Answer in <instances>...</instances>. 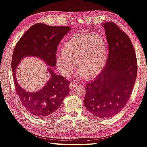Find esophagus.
<instances>
[{
	"label": "esophagus",
	"instance_id": "obj_1",
	"mask_svg": "<svg viewBox=\"0 0 147 147\" xmlns=\"http://www.w3.org/2000/svg\"><path fill=\"white\" fill-rule=\"evenodd\" d=\"M75 85H76V83L74 82L73 81H70V84H69V87H70V89H72L75 86Z\"/></svg>",
	"mask_w": 147,
	"mask_h": 147
}]
</instances>
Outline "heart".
<instances>
[{
  "mask_svg": "<svg viewBox=\"0 0 147 147\" xmlns=\"http://www.w3.org/2000/svg\"><path fill=\"white\" fill-rule=\"evenodd\" d=\"M107 50V42L101 35L94 33L76 34L66 42L64 50L57 54V66L63 75H68L76 61L80 75L94 77L105 67Z\"/></svg>",
  "mask_w": 147,
  "mask_h": 147,
  "instance_id": "heart-1",
  "label": "heart"
}]
</instances>
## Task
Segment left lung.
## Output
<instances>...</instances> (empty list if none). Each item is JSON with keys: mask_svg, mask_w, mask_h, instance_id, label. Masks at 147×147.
<instances>
[{"mask_svg": "<svg viewBox=\"0 0 147 147\" xmlns=\"http://www.w3.org/2000/svg\"><path fill=\"white\" fill-rule=\"evenodd\" d=\"M109 44V56L103 70L86 84L83 103L95 116L112 117L130 98L137 76L136 55L131 40L114 22L103 24Z\"/></svg>", "mask_w": 147, "mask_h": 147, "instance_id": "obj_1", "label": "left lung"}]
</instances>
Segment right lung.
I'll return each instance as SVG.
<instances>
[{
  "mask_svg": "<svg viewBox=\"0 0 147 147\" xmlns=\"http://www.w3.org/2000/svg\"><path fill=\"white\" fill-rule=\"evenodd\" d=\"M68 31V26L36 24L24 33L14 48L11 68L15 89L22 105L34 116L45 117L55 112L69 94L70 82L62 76L55 75L51 68V79L45 86L36 92H27L17 82L16 68L23 57L29 55L38 57L48 66L55 67L57 45Z\"/></svg>",
  "mask_w": 147,
  "mask_h": 147,
  "instance_id": "1",
  "label": "right lung"
}]
</instances>
